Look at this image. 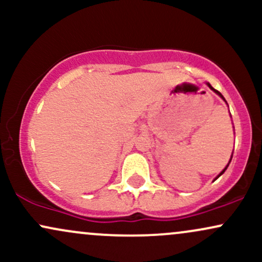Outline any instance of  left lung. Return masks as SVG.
<instances>
[{
	"label": "left lung",
	"instance_id": "8db88e82",
	"mask_svg": "<svg viewBox=\"0 0 262 262\" xmlns=\"http://www.w3.org/2000/svg\"><path fill=\"white\" fill-rule=\"evenodd\" d=\"M207 85H208V86H209V89H212V90H213V91H214L215 93H218V95H219V96H221V97H222V98H223V100L225 101V98L223 97V95H222V93H221V92H219V91H217V90H214V89H213V87H212V86H210V85H209V83H207ZM230 160H231V159H230ZM227 167H228V166H227ZM227 167H225V169H224L223 171H222V172H221V173H219V175H218V177H219V176H221V175H222V173H224V171H225V170H227ZM218 177H217V179H218Z\"/></svg>",
	"mask_w": 262,
	"mask_h": 262
}]
</instances>
